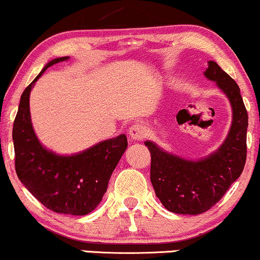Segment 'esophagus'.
Wrapping results in <instances>:
<instances>
[{"mask_svg": "<svg viewBox=\"0 0 260 260\" xmlns=\"http://www.w3.org/2000/svg\"><path fill=\"white\" fill-rule=\"evenodd\" d=\"M147 136V127L142 123H136L129 128V137L133 140H142Z\"/></svg>", "mask_w": 260, "mask_h": 260, "instance_id": "obj_1", "label": "esophagus"}]
</instances>
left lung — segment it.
<instances>
[{"label":"left lung","instance_id":"1","mask_svg":"<svg viewBox=\"0 0 260 260\" xmlns=\"http://www.w3.org/2000/svg\"><path fill=\"white\" fill-rule=\"evenodd\" d=\"M205 78L215 82L228 96L232 122L225 140L214 153L189 160L164 150L147 140L151 155L150 181L155 194L169 211L198 215L215 205L242 174L247 156L248 115L236 82L214 61L208 62Z\"/></svg>","mask_w":260,"mask_h":260}]
</instances>
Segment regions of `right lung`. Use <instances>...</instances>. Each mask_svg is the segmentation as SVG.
I'll use <instances>...</instances> for the list:
<instances>
[{"mask_svg":"<svg viewBox=\"0 0 260 260\" xmlns=\"http://www.w3.org/2000/svg\"><path fill=\"white\" fill-rule=\"evenodd\" d=\"M70 58L52 59L25 88L13 124L16 172L24 187L50 210L86 215L99 205L110 177L127 149L120 134L72 155H59L44 147L32 128L29 98L37 80L52 64Z\"/></svg>","mask_w":260,"mask_h":260,"instance_id":"add662e5","label":"right lung"}]
</instances>
